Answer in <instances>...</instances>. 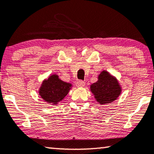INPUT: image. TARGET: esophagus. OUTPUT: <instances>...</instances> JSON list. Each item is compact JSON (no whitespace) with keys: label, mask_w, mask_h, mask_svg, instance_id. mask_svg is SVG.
Returning <instances> with one entry per match:
<instances>
[{"label":"esophagus","mask_w":154,"mask_h":154,"mask_svg":"<svg viewBox=\"0 0 154 154\" xmlns=\"http://www.w3.org/2000/svg\"><path fill=\"white\" fill-rule=\"evenodd\" d=\"M85 85V83L83 81H79L76 82V86L77 87H84Z\"/></svg>","instance_id":"1"}]
</instances>
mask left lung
Instances as JSON below:
<instances>
[{"label": "left lung", "instance_id": "1", "mask_svg": "<svg viewBox=\"0 0 154 154\" xmlns=\"http://www.w3.org/2000/svg\"><path fill=\"white\" fill-rule=\"evenodd\" d=\"M90 90L101 104H108L116 100L121 91L117 80L106 71L99 75L98 81L90 85Z\"/></svg>", "mask_w": 154, "mask_h": 154}]
</instances>
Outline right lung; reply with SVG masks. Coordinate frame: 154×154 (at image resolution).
I'll return each mask as SVG.
<instances>
[{
  "instance_id": "obj_1",
  "label": "right lung",
  "mask_w": 154,
  "mask_h": 154,
  "mask_svg": "<svg viewBox=\"0 0 154 154\" xmlns=\"http://www.w3.org/2000/svg\"><path fill=\"white\" fill-rule=\"evenodd\" d=\"M71 87V84L62 81L54 74L43 82L39 94L45 102L55 104L65 97Z\"/></svg>"
}]
</instances>
